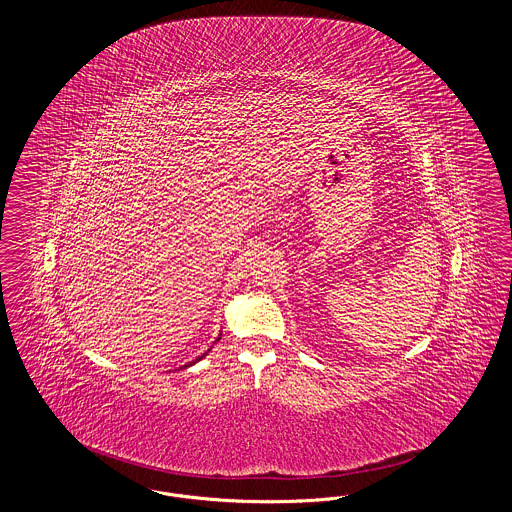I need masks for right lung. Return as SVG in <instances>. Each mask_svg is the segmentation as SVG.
Returning a JSON list of instances; mask_svg holds the SVG:
<instances>
[{
  "label": "right lung",
  "instance_id": "1",
  "mask_svg": "<svg viewBox=\"0 0 512 512\" xmlns=\"http://www.w3.org/2000/svg\"><path fill=\"white\" fill-rule=\"evenodd\" d=\"M220 340V336L219 338H217V341ZM217 341H215V343H217ZM211 347H213V345H211ZM209 351H211V349H207V351H205V353H203V355H199V357H197V359H195V361H192V363H188V365H184V368H188V366H192V365H195V363H197V361H201V359H203V357H205V355H207V353H209Z\"/></svg>",
  "mask_w": 512,
  "mask_h": 512
}]
</instances>
